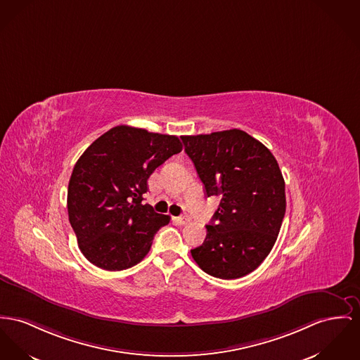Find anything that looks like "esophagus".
I'll use <instances>...</instances> for the list:
<instances>
[{"label": "esophagus", "mask_w": 360, "mask_h": 360, "mask_svg": "<svg viewBox=\"0 0 360 360\" xmlns=\"http://www.w3.org/2000/svg\"><path fill=\"white\" fill-rule=\"evenodd\" d=\"M174 221L179 224V225H186L190 222V217L188 216H180L174 217Z\"/></svg>", "instance_id": "obj_1"}]
</instances>
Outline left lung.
<instances>
[{
	"label": "left lung",
	"mask_w": 360,
	"mask_h": 360,
	"mask_svg": "<svg viewBox=\"0 0 360 360\" xmlns=\"http://www.w3.org/2000/svg\"><path fill=\"white\" fill-rule=\"evenodd\" d=\"M184 150L219 205L192 258L207 274L233 280L271 251L285 216V183L270 150L241 129L181 136Z\"/></svg>",
	"instance_id": "obj_1"
}]
</instances>
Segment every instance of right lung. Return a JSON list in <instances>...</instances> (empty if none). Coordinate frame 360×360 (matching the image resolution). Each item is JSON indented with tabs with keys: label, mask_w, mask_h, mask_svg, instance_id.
<instances>
[{
	"label": "right lung",
	"mask_w": 360,
	"mask_h": 360,
	"mask_svg": "<svg viewBox=\"0 0 360 360\" xmlns=\"http://www.w3.org/2000/svg\"><path fill=\"white\" fill-rule=\"evenodd\" d=\"M183 150L177 136L117 125L87 147L68 184V216L82 254L119 271L139 264L170 217L143 205L147 180Z\"/></svg>",
	"instance_id": "obj_1"
}]
</instances>
